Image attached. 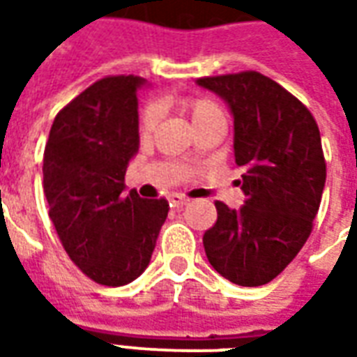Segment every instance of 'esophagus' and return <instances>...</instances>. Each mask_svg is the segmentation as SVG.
Here are the masks:
<instances>
[{
    "label": "esophagus",
    "instance_id": "esophagus-1",
    "mask_svg": "<svg viewBox=\"0 0 357 357\" xmlns=\"http://www.w3.org/2000/svg\"><path fill=\"white\" fill-rule=\"evenodd\" d=\"M187 202H189V199L183 195H172L170 197V206H174V208H183Z\"/></svg>",
    "mask_w": 357,
    "mask_h": 357
}]
</instances>
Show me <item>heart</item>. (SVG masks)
Listing matches in <instances>:
<instances>
[{
	"mask_svg": "<svg viewBox=\"0 0 357 357\" xmlns=\"http://www.w3.org/2000/svg\"><path fill=\"white\" fill-rule=\"evenodd\" d=\"M181 107L189 112V116L193 120L195 126L206 122L210 118L220 116L222 110L218 107L216 102L210 101V99H202V97H191V99H185L181 101ZM156 122H158V107L155 102H147L143 109H141L139 114V130L143 135H149V133L155 132Z\"/></svg>",
	"mask_w": 357,
	"mask_h": 357,
	"instance_id": "obj_1",
	"label": "heart"
}]
</instances>
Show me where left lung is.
Wrapping results in <instances>:
<instances>
[{
  "instance_id": "1",
  "label": "left lung",
  "mask_w": 357,
  "mask_h": 357,
  "mask_svg": "<svg viewBox=\"0 0 357 357\" xmlns=\"http://www.w3.org/2000/svg\"><path fill=\"white\" fill-rule=\"evenodd\" d=\"M197 82L231 109L235 162L247 197L239 210L216 201L204 250L222 277L260 287L294 260L314 229L327 178L319 128L304 102L256 70Z\"/></svg>"
}]
</instances>
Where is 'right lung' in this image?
I'll list each match as a JSON object with an SVG mask.
<instances>
[{"instance_id":"1","label":"right lung","mask_w":357,"mask_h":357,"mask_svg":"<svg viewBox=\"0 0 357 357\" xmlns=\"http://www.w3.org/2000/svg\"><path fill=\"white\" fill-rule=\"evenodd\" d=\"M141 84L132 74L91 84L59 110L43 151V191L59 241L82 273L105 287L145 271L170 210L166 199L122 195L139 147Z\"/></svg>"}]
</instances>
